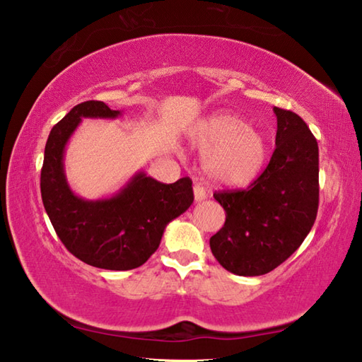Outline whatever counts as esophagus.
Here are the masks:
<instances>
[{"mask_svg": "<svg viewBox=\"0 0 362 362\" xmlns=\"http://www.w3.org/2000/svg\"><path fill=\"white\" fill-rule=\"evenodd\" d=\"M193 193H194V199H196V201H203V199L207 198L206 188H204L203 185H199V183H194Z\"/></svg>", "mask_w": 362, "mask_h": 362, "instance_id": "obj_1", "label": "esophagus"}]
</instances>
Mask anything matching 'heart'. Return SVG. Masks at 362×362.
Instances as JSON below:
<instances>
[{
    "mask_svg": "<svg viewBox=\"0 0 362 362\" xmlns=\"http://www.w3.org/2000/svg\"><path fill=\"white\" fill-rule=\"evenodd\" d=\"M193 145L203 156L207 179L225 187L249 185L263 168L267 142L241 115L220 110L196 127Z\"/></svg>",
    "mask_w": 362,
    "mask_h": 362,
    "instance_id": "heart-1",
    "label": "heart"
}]
</instances>
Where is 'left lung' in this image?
<instances>
[{
    "mask_svg": "<svg viewBox=\"0 0 362 362\" xmlns=\"http://www.w3.org/2000/svg\"><path fill=\"white\" fill-rule=\"evenodd\" d=\"M276 148L246 189L216 192L225 223L211 238L217 262L238 276H260L300 247L320 206V150L306 122L274 107Z\"/></svg>",
    "mask_w": 362,
    "mask_h": 362,
    "instance_id": "obj_1",
    "label": "left lung"
}]
</instances>
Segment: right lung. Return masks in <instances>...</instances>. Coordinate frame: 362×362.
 <instances>
[{"label": "right lung", "mask_w": 362, "mask_h": 362, "mask_svg": "<svg viewBox=\"0 0 362 362\" xmlns=\"http://www.w3.org/2000/svg\"><path fill=\"white\" fill-rule=\"evenodd\" d=\"M99 100L78 103L49 134L41 169V198L60 241L88 265L124 272L155 254L166 225L193 203L192 180L161 183L137 173L113 198L88 201L71 192L64 151L83 118H116Z\"/></svg>", "instance_id": "right-lung-1"}]
</instances>
